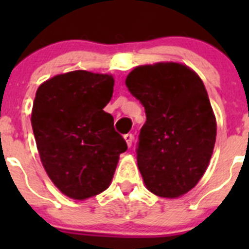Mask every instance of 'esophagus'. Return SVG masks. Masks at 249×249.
<instances>
[{
    "label": "esophagus",
    "mask_w": 249,
    "mask_h": 249,
    "mask_svg": "<svg viewBox=\"0 0 249 249\" xmlns=\"http://www.w3.org/2000/svg\"><path fill=\"white\" fill-rule=\"evenodd\" d=\"M123 137H124V141L127 142V146L131 147L132 142H133V135H132V133H127V135H124Z\"/></svg>",
    "instance_id": "1"
}]
</instances>
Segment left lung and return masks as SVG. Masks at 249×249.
<instances>
[{"label":"left lung","mask_w":249,"mask_h":249,"mask_svg":"<svg viewBox=\"0 0 249 249\" xmlns=\"http://www.w3.org/2000/svg\"><path fill=\"white\" fill-rule=\"evenodd\" d=\"M126 85L144 107L137 163L148 191L176 198L206 172L217 124L206 87L190 67L176 62L138 66Z\"/></svg>","instance_id":"obj_1"}]
</instances>
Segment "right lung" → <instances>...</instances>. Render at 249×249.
<instances>
[{"mask_svg": "<svg viewBox=\"0 0 249 249\" xmlns=\"http://www.w3.org/2000/svg\"><path fill=\"white\" fill-rule=\"evenodd\" d=\"M111 74L72 71L39 86L31 123L39 158L51 181L70 198L107 190L126 141L103 111L111 101Z\"/></svg>", "mask_w": 249, "mask_h": 249, "instance_id": "obj_1", "label": "right lung"}]
</instances>
